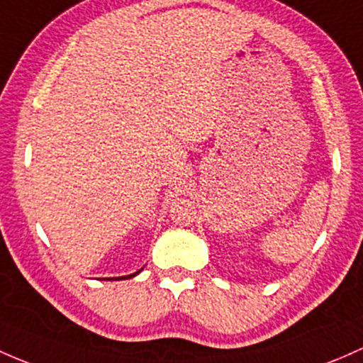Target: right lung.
Returning <instances> with one entry per match:
<instances>
[{"instance_id":"add662e5","label":"right lung","mask_w":363,"mask_h":363,"mask_svg":"<svg viewBox=\"0 0 363 363\" xmlns=\"http://www.w3.org/2000/svg\"><path fill=\"white\" fill-rule=\"evenodd\" d=\"M140 272V269H139ZM139 272L137 273H133V274H128V277H118V278H108V280H127V278H132V277H135V274H139Z\"/></svg>"}]
</instances>
